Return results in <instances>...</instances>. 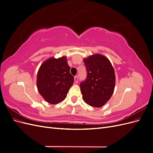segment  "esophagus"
Wrapping results in <instances>:
<instances>
[{
  "instance_id": "esophagus-1",
  "label": "esophagus",
  "mask_w": 153,
  "mask_h": 153,
  "mask_svg": "<svg viewBox=\"0 0 153 153\" xmlns=\"http://www.w3.org/2000/svg\"><path fill=\"white\" fill-rule=\"evenodd\" d=\"M74 80H75V84H77L78 82V78L77 76H75V77H74Z\"/></svg>"
}]
</instances>
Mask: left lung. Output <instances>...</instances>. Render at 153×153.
Listing matches in <instances>:
<instances>
[{
	"label": "left lung",
	"instance_id": "left-lung-1",
	"mask_svg": "<svg viewBox=\"0 0 153 153\" xmlns=\"http://www.w3.org/2000/svg\"><path fill=\"white\" fill-rule=\"evenodd\" d=\"M87 76L80 84L82 98L94 107H101L112 96L115 87V73L108 59L95 54L84 60Z\"/></svg>",
	"mask_w": 153,
	"mask_h": 153
}]
</instances>
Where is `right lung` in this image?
<instances>
[{"instance_id":"1","label":"right lung","mask_w":153,"mask_h":153,"mask_svg":"<svg viewBox=\"0 0 153 153\" xmlns=\"http://www.w3.org/2000/svg\"><path fill=\"white\" fill-rule=\"evenodd\" d=\"M73 82L66 57L48 59L41 64L37 76L39 94L51 104L59 103L65 99Z\"/></svg>"}]
</instances>
